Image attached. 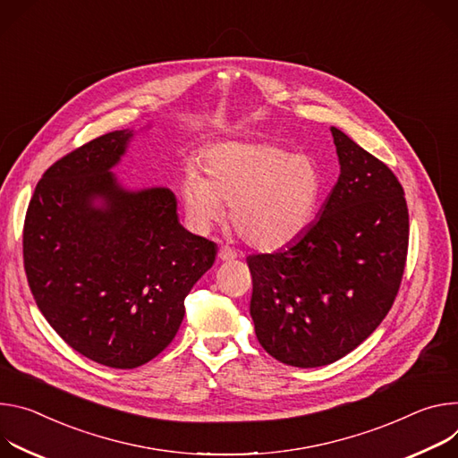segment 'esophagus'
<instances>
[{
  "instance_id": "esophagus-1",
  "label": "esophagus",
  "mask_w": 458,
  "mask_h": 458,
  "mask_svg": "<svg viewBox=\"0 0 458 458\" xmlns=\"http://www.w3.org/2000/svg\"><path fill=\"white\" fill-rule=\"evenodd\" d=\"M218 259H220L222 262H231V260L236 259V252H234L231 247H220Z\"/></svg>"
}]
</instances>
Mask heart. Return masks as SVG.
Wrapping results in <instances>:
<instances>
[{"label": "heart", "mask_w": 458, "mask_h": 458, "mask_svg": "<svg viewBox=\"0 0 458 458\" xmlns=\"http://www.w3.org/2000/svg\"><path fill=\"white\" fill-rule=\"evenodd\" d=\"M203 176L187 167L183 209L196 231H209L231 206L238 236L259 250H278L300 238L315 218L322 174L308 155L269 141H224L203 152Z\"/></svg>", "instance_id": "obj_1"}]
</instances>
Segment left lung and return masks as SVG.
Here are the masks:
<instances>
[{
    "label": "left lung",
    "instance_id": "left-lung-1",
    "mask_svg": "<svg viewBox=\"0 0 458 458\" xmlns=\"http://www.w3.org/2000/svg\"><path fill=\"white\" fill-rule=\"evenodd\" d=\"M340 176L300 238L252 255L249 313L260 345L293 368L333 364L386 318L403 275L410 215L391 169L331 127Z\"/></svg>",
    "mask_w": 458,
    "mask_h": 458
}]
</instances>
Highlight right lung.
I'll use <instances>...</instances> for the list:
<instances>
[{"label":"right lung","instance_id":"obj_1","mask_svg":"<svg viewBox=\"0 0 458 458\" xmlns=\"http://www.w3.org/2000/svg\"><path fill=\"white\" fill-rule=\"evenodd\" d=\"M136 134H104L48 167L23 229L39 311L74 351L114 369L173 342L185 296L216 259V243L180 224L171 189H132L113 173Z\"/></svg>","mask_w":458,"mask_h":458}]
</instances>
